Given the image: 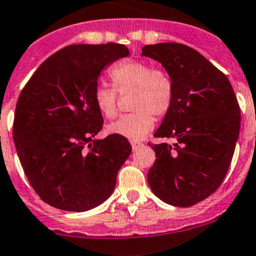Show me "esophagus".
Here are the masks:
<instances>
[{
	"mask_svg": "<svg viewBox=\"0 0 256 256\" xmlns=\"http://www.w3.org/2000/svg\"><path fill=\"white\" fill-rule=\"evenodd\" d=\"M130 144H131V146H132V150H138V148H141V146H142V144L138 140H130Z\"/></svg>",
	"mask_w": 256,
	"mask_h": 256,
	"instance_id": "1",
	"label": "esophagus"
}]
</instances>
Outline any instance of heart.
I'll list each match as a JSON object with an SVG mask.
<instances>
[{
    "label": "heart",
    "mask_w": 256,
    "mask_h": 256,
    "mask_svg": "<svg viewBox=\"0 0 256 256\" xmlns=\"http://www.w3.org/2000/svg\"><path fill=\"white\" fill-rule=\"evenodd\" d=\"M115 88L98 85L94 100L100 114L111 118L118 112V95H131V114L120 116L108 124V131L130 140H140L150 132L155 124L154 115L164 116L172 105L174 84L170 75L161 68H151L148 62L128 60L114 66L110 72Z\"/></svg>",
    "instance_id": "1"
}]
</instances>
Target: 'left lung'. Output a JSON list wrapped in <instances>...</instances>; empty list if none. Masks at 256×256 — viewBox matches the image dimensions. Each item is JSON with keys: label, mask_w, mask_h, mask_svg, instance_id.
Segmentation results:
<instances>
[{"label": "left lung", "mask_w": 256, "mask_h": 256, "mask_svg": "<svg viewBox=\"0 0 256 256\" xmlns=\"http://www.w3.org/2000/svg\"><path fill=\"white\" fill-rule=\"evenodd\" d=\"M142 56L160 62L174 84L172 105L152 145L156 160L148 172L154 194L172 206L188 208L222 185L240 132V108L232 86L196 50L175 42L146 44Z\"/></svg>", "instance_id": "obj_1"}]
</instances>
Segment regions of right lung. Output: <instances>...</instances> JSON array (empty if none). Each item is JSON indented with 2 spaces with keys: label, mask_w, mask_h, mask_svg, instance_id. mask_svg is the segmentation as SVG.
I'll return each mask as SVG.
<instances>
[{
  "label": "right lung",
  "mask_w": 256,
  "mask_h": 256,
  "mask_svg": "<svg viewBox=\"0 0 256 256\" xmlns=\"http://www.w3.org/2000/svg\"><path fill=\"white\" fill-rule=\"evenodd\" d=\"M128 56L125 44H71L50 56L20 94L17 155L34 190L51 206L88 212L112 194L132 148L114 134L95 138L104 120L94 94L101 72Z\"/></svg>",
  "instance_id": "1"
}]
</instances>
